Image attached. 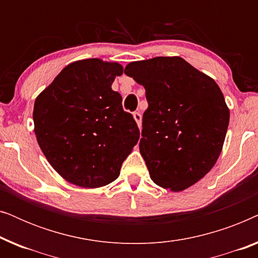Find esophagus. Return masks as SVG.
<instances>
[{
    "mask_svg": "<svg viewBox=\"0 0 258 258\" xmlns=\"http://www.w3.org/2000/svg\"><path fill=\"white\" fill-rule=\"evenodd\" d=\"M134 118H135V121L137 123V125H139V128H141V124H142V115H141V112L140 111L134 112Z\"/></svg>",
    "mask_w": 258,
    "mask_h": 258,
    "instance_id": "1",
    "label": "esophagus"
}]
</instances>
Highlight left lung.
Instances as JSON below:
<instances>
[{
    "mask_svg": "<svg viewBox=\"0 0 258 258\" xmlns=\"http://www.w3.org/2000/svg\"><path fill=\"white\" fill-rule=\"evenodd\" d=\"M124 74L146 89L140 153L157 185L181 191L211 170L229 125L217 83L184 59L132 62Z\"/></svg>",
    "mask_w": 258,
    "mask_h": 258,
    "instance_id": "left-lung-1",
    "label": "left lung"
}]
</instances>
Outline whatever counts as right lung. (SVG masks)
<instances>
[{"instance_id": "obj_1", "label": "right lung", "mask_w": 258, "mask_h": 258, "mask_svg": "<svg viewBox=\"0 0 258 258\" xmlns=\"http://www.w3.org/2000/svg\"><path fill=\"white\" fill-rule=\"evenodd\" d=\"M118 63L88 58L67 66L34 104L37 143L67 181L100 188L118 177L123 161L140 139L122 96L111 89L122 75Z\"/></svg>"}]
</instances>
